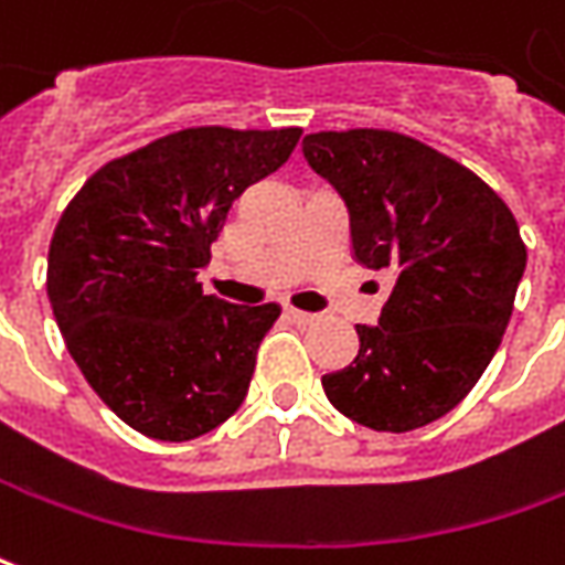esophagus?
Listing matches in <instances>:
<instances>
[{
  "instance_id": "esophagus-1",
  "label": "esophagus",
  "mask_w": 565,
  "mask_h": 565,
  "mask_svg": "<svg viewBox=\"0 0 565 565\" xmlns=\"http://www.w3.org/2000/svg\"><path fill=\"white\" fill-rule=\"evenodd\" d=\"M287 315L294 318L296 323H315L318 321V315L315 311H302V309H287Z\"/></svg>"
}]
</instances>
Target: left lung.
<instances>
[{
	"mask_svg": "<svg viewBox=\"0 0 565 565\" xmlns=\"http://www.w3.org/2000/svg\"><path fill=\"white\" fill-rule=\"evenodd\" d=\"M302 156L345 201L354 259L392 271L379 323H358V358L321 379L327 401L373 431L447 416L511 321L526 269L514 214L475 171L406 134H309Z\"/></svg>",
	"mask_w": 565,
	"mask_h": 565,
	"instance_id": "1",
	"label": "left lung"
}]
</instances>
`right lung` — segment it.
Masks as SVG:
<instances>
[{
	"mask_svg": "<svg viewBox=\"0 0 565 565\" xmlns=\"http://www.w3.org/2000/svg\"><path fill=\"white\" fill-rule=\"evenodd\" d=\"M299 128H186L106 161L66 204L49 247V299L73 361L118 419L192 440L250 388L281 309L201 290L232 201L290 159Z\"/></svg>",
	"mask_w": 565,
	"mask_h": 565,
	"instance_id": "add662e5",
	"label": "right lung"
}]
</instances>
